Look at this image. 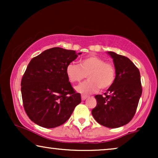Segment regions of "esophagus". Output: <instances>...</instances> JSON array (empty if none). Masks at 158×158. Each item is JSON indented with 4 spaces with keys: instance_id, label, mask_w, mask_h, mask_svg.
<instances>
[{
    "instance_id": "34e87169",
    "label": "esophagus",
    "mask_w": 158,
    "mask_h": 158,
    "mask_svg": "<svg viewBox=\"0 0 158 158\" xmlns=\"http://www.w3.org/2000/svg\"><path fill=\"white\" fill-rule=\"evenodd\" d=\"M88 98V96H84V95H82L81 96V99H82V101H84V100H85L86 98Z\"/></svg>"
}]
</instances>
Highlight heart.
I'll return each mask as SVG.
<instances>
[{
  "label": "heart",
  "instance_id": "1",
  "mask_svg": "<svg viewBox=\"0 0 158 158\" xmlns=\"http://www.w3.org/2000/svg\"><path fill=\"white\" fill-rule=\"evenodd\" d=\"M66 74L71 83H77L87 76V81L77 85L75 89L80 94L88 95L96 92L100 88L105 90L111 87L116 77L113 64L96 55L81 59L79 64L71 62L66 67Z\"/></svg>",
  "mask_w": 158,
  "mask_h": 158
}]
</instances>
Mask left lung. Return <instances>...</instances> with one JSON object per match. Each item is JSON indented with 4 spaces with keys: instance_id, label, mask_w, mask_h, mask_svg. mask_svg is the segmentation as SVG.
Returning a JSON list of instances; mask_svg holds the SVG:
<instances>
[{
    "instance_id": "obj_1",
    "label": "left lung",
    "mask_w": 158,
    "mask_h": 158,
    "mask_svg": "<svg viewBox=\"0 0 158 158\" xmlns=\"http://www.w3.org/2000/svg\"><path fill=\"white\" fill-rule=\"evenodd\" d=\"M116 69L114 83L104 95H96V106L91 113L98 124L118 128L128 124L135 116L142 88L139 70L128 57L108 52Z\"/></svg>"
}]
</instances>
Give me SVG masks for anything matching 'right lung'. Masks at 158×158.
I'll list each match as a JSON object with an SVG mask.
<instances>
[{
  "label": "right lung",
  "mask_w": 158,
  "mask_h": 158,
  "mask_svg": "<svg viewBox=\"0 0 158 158\" xmlns=\"http://www.w3.org/2000/svg\"><path fill=\"white\" fill-rule=\"evenodd\" d=\"M60 47L47 49L32 58L21 83L26 113L45 128L63 124L81 102V94L71 85L66 67L81 55Z\"/></svg>",
  "instance_id": "obj_1"
}]
</instances>
